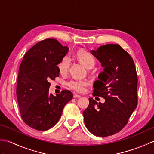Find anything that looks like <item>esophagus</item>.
Listing matches in <instances>:
<instances>
[{
    "instance_id": "1",
    "label": "esophagus",
    "mask_w": 154,
    "mask_h": 154,
    "mask_svg": "<svg viewBox=\"0 0 154 154\" xmlns=\"http://www.w3.org/2000/svg\"><path fill=\"white\" fill-rule=\"evenodd\" d=\"M81 97V96L80 95H79V94H74L73 95V98H75V99H76V98H80Z\"/></svg>"
}]
</instances>
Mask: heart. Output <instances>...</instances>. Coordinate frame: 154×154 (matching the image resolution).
Instances as JSON below:
<instances>
[{"mask_svg": "<svg viewBox=\"0 0 154 154\" xmlns=\"http://www.w3.org/2000/svg\"><path fill=\"white\" fill-rule=\"evenodd\" d=\"M77 58L81 63L87 69H91L95 65V60L89 52L85 50H79L77 53ZM71 59L69 56H65L58 65L59 70L61 74H65L69 69ZM68 87L76 92L81 93L84 91L85 87L88 85V82L84 80L72 79L67 83Z\"/></svg>", "mask_w": 154, "mask_h": 154, "instance_id": "1", "label": "heart"}]
</instances>
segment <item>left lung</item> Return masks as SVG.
Returning a JSON list of instances; mask_svg holds the SVG:
<instances>
[{
    "label": "left lung",
    "instance_id": "obj_1",
    "mask_svg": "<svg viewBox=\"0 0 154 154\" xmlns=\"http://www.w3.org/2000/svg\"><path fill=\"white\" fill-rule=\"evenodd\" d=\"M91 52L103 67L93 84V95L105 102L89 98L84 122L93 135L106 137L120 132L136 109L138 77L132 58L119 44L103 45Z\"/></svg>",
    "mask_w": 154,
    "mask_h": 154
}]
</instances>
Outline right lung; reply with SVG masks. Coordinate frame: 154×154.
<instances>
[{
	"instance_id": "1",
	"label": "right lung",
	"mask_w": 154,
	"mask_h": 154,
	"mask_svg": "<svg viewBox=\"0 0 154 154\" xmlns=\"http://www.w3.org/2000/svg\"><path fill=\"white\" fill-rule=\"evenodd\" d=\"M69 50L55 39L39 42L24 55L20 65L16 94L20 115L28 126L44 131L55 126L73 94L49 93L50 80L60 75L57 67Z\"/></svg>"
}]
</instances>
